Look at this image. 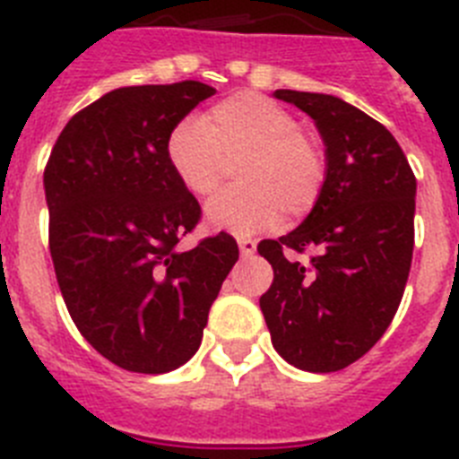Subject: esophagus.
<instances>
[{
	"mask_svg": "<svg viewBox=\"0 0 459 459\" xmlns=\"http://www.w3.org/2000/svg\"><path fill=\"white\" fill-rule=\"evenodd\" d=\"M238 250H241V257H252L255 250H257V243L252 241V238H241L238 241Z\"/></svg>",
	"mask_w": 459,
	"mask_h": 459,
	"instance_id": "34e87169",
	"label": "esophagus"
}]
</instances>
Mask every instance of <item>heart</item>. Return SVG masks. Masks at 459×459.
Returning a JSON list of instances; mask_svg holds the SVG:
<instances>
[{"mask_svg":"<svg viewBox=\"0 0 459 459\" xmlns=\"http://www.w3.org/2000/svg\"><path fill=\"white\" fill-rule=\"evenodd\" d=\"M166 157L184 191L207 197L238 163L241 186L207 204V222L237 237L277 225L281 212L302 218L318 204L327 179L321 143L300 120L257 92H237L218 102L207 120L182 117L170 129Z\"/></svg>","mask_w":459,"mask_h":459,"instance_id":"heart-1","label":"heart"}]
</instances>
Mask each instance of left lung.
<instances>
[{"label": "left lung", "mask_w": 459, "mask_h": 459, "mask_svg": "<svg viewBox=\"0 0 459 459\" xmlns=\"http://www.w3.org/2000/svg\"><path fill=\"white\" fill-rule=\"evenodd\" d=\"M312 117L327 179L309 216L259 243L273 266L262 298L271 342L309 373L342 371L367 355L396 316L414 247L416 178L396 138L352 104L323 92L275 91ZM310 252L307 263L289 254Z\"/></svg>", "instance_id": "8db88e82"}]
</instances>
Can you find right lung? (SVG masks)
I'll list each match as a JSON object with an SVG mask.
<instances>
[{"label": "right lung", "instance_id": "add662e5", "mask_svg": "<svg viewBox=\"0 0 459 459\" xmlns=\"http://www.w3.org/2000/svg\"><path fill=\"white\" fill-rule=\"evenodd\" d=\"M213 92L200 82L116 88L70 117L45 166L49 252L67 312L125 371L186 364L238 259L225 232L179 250L202 209L170 170L166 141Z\"/></svg>", "mask_w": 459, "mask_h": 459}]
</instances>
